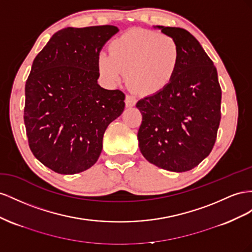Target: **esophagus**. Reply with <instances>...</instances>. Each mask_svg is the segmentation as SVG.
Here are the masks:
<instances>
[{
    "label": "esophagus",
    "mask_w": 252,
    "mask_h": 252,
    "mask_svg": "<svg viewBox=\"0 0 252 252\" xmlns=\"http://www.w3.org/2000/svg\"><path fill=\"white\" fill-rule=\"evenodd\" d=\"M125 102H126V107H132V106H134L136 104V98L131 96V95H126Z\"/></svg>",
    "instance_id": "34e87169"
}]
</instances>
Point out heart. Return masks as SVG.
Here are the masks:
<instances>
[{"label":"heart","mask_w":252,"mask_h":252,"mask_svg":"<svg viewBox=\"0 0 252 252\" xmlns=\"http://www.w3.org/2000/svg\"><path fill=\"white\" fill-rule=\"evenodd\" d=\"M181 62L178 43L159 32L133 30L111 43L110 54L102 52L98 70L110 85L124 81L142 96L155 95L173 81Z\"/></svg>","instance_id":"obj_1"}]
</instances>
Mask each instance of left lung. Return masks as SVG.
<instances>
[{
  "instance_id": "left-lung-1",
  "label": "left lung",
  "mask_w": 252,
  "mask_h": 252,
  "mask_svg": "<svg viewBox=\"0 0 252 252\" xmlns=\"http://www.w3.org/2000/svg\"><path fill=\"white\" fill-rule=\"evenodd\" d=\"M181 49L177 74L167 89L140 99L137 134L146 159L172 172H186L210 154L220 121L218 71L199 42L184 28L153 26Z\"/></svg>"
}]
</instances>
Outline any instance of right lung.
Masks as SVG:
<instances>
[{"label": "right lung", "mask_w": 252, "mask_h": 252, "mask_svg": "<svg viewBox=\"0 0 252 252\" xmlns=\"http://www.w3.org/2000/svg\"><path fill=\"white\" fill-rule=\"evenodd\" d=\"M113 25L66 27L35 57L25 84L24 124L37 159L59 174L94 166L103 135L125 110V94L98 84V58Z\"/></svg>", "instance_id": "right-lung-1"}]
</instances>
